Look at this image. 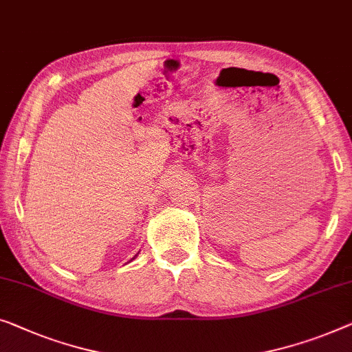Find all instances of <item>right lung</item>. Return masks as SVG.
<instances>
[{
    "mask_svg": "<svg viewBox=\"0 0 352 352\" xmlns=\"http://www.w3.org/2000/svg\"><path fill=\"white\" fill-rule=\"evenodd\" d=\"M138 254H140V252H138ZM138 254H136V256H138ZM136 256H135L133 258H131V261H135V258H136ZM131 261H130V262H131Z\"/></svg>",
    "mask_w": 352,
    "mask_h": 352,
    "instance_id": "right-lung-1",
    "label": "right lung"
}]
</instances>
